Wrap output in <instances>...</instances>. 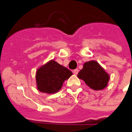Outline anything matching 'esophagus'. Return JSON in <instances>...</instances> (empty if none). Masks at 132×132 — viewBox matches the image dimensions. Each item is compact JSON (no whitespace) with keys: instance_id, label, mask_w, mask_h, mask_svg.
<instances>
[{"instance_id":"34e87169","label":"esophagus","mask_w":132,"mask_h":132,"mask_svg":"<svg viewBox=\"0 0 132 132\" xmlns=\"http://www.w3.org/2000/svg\"><path fill=\"white\" fill-rule=\"evenodd\" d=\"M78 71H79V70H78V69H74V70H73V73H74V74H75V75H77L78 73Z\"/></svg>"}]
</instances>
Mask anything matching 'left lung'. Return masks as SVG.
<instances>
[{"label": "left lung", "instance_id": "8db88e82", "mask_svg": "<svg viewBox=\"0 0 132 132\" xmlns=\"http://www.w3.org/2000/svg\"><path fill=\"white\" fill-rule=\"evenodd\" d=\"M78 77L84 80L85 84L94 90H101L108 85L110 76L96 61L86 62Z\"/></svg>", "mask_w": 132, "mask_h": 132}]
</instances>
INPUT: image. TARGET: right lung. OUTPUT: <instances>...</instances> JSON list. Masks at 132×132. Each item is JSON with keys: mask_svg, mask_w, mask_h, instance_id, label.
Listing matches in <instances>:
<instances>
[{"mask_svg": "<svg viewBox=\"0 0 132 132\" xmlns=\"http://www.w3.org/2000/svg\"><path fill=\"white\" fill-rule=\"evenodd\" d=\"M72 75L69 69L54 61H51L38 69L36 76L38 89L53 94L60 90L65 80Z\"/></svg>", "mask_w": 132, "mask_h": 132, "instance_id": "add662e5", "label": "right lung"}]
</instances>
